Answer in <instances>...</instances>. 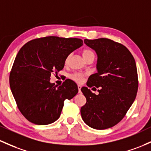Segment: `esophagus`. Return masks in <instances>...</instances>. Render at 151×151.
Returning <instances> with one entry per match:
<instances>
[{"label": "esophagus", "mask_w": 151, "mask_h": 151, "mask_svg": "<svg viewBox=\"0 0 151 151\" xmlns=\"http://www.w3.org/2000/svg\"><path fill=\"white\" fill-rule=\"evenodd\" d=\"M77 87H78L79 93H80V92H81V88H82V86H81V85H78V86H77Z\"/></svg>", "instance_id": "1"}]
</instances>
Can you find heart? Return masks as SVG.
Returning a JSON list of instances; mask_svg holds the SVG:
<instances>
[{
    "label": "heart",
    "instance_id": "b5f03b06",
    "mask_svg": "<svg viewBox=\"0 0 151 151\" xmlns=\"http://www.w3.org/2000/svg\"><path fill=\"white\" fill-rule=\"evenodd\" d=\"M82 55L84 60H87V59H89V58H94V53L91 50V49H83L82 51ZM70 54L66 57L65 64H67L69 59H70ZM84 77H85V74H81V73H75V74H73L71 76V79H73L74 81H75V82H78V83H80V82H82V81H83Z\"/></svg>",
    "mask_w": 151,
    "mask_h": 151
}]
</instances>
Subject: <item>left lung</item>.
<instances>
[{"label":"left lung","mask_w":151,"mask_h":151,"mask_svg":"<svg viewBox=\"0 0 151 151\" xmlns=\"http://www.w3.org/2000/svg\"><path fill=\"white\" fill-rule=\"evenodd\" d=\"M84 44L97 54L98 72L89 77L87 85L99 88V94L92 93L87 87L81 89L87 99L81 107V115L88 126L105 130L121 121L136 97V64L125 46L111 39H84Z\"/></svg>","instance_id":"1"}]
</instances>
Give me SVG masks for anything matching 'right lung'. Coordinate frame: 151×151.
Listing matches in <instances>:
<instances>
[{
	"instance_id": "1",
	"label": "right lung",
	"mask_w": 151,
	"mask_h": 151,
	"mask_svg": "<svg viewBox=\"0 0 151 151\" xmlns=\"http://www.w3.org/2000/svg\"><path fill=\"white\" fill-rule=\"evenodd\" d=\"M83 44L77 38L46 36L24 44L16 55L9 77L18 108L32 123L49 125L60 117L65 100H71L78 87L71 79L60 86L50 82L51 73L64 67L66 57Z\"/></svg>"
}]
</instances>
